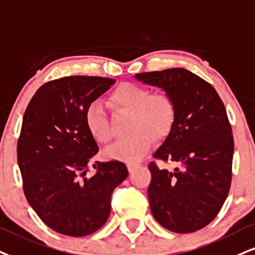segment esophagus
Segmentation results:
<instances>
[{
    "instance_id": "obj_1",
    "label": "esophagus",
    "mask_w": 255,
    "mask_h": 255,
    "mask_svg": "<svg viewBox=\"0 0 255 255\" xmlns=\"http://www.w3.org/2000/svg\"><path fill=\"white\" fill-rule=\"evenodd\" d=\"M127 166H128V171H129V173H131L137 166H139V164H137V162H128Z\"/></svg>"
}]
</instances>
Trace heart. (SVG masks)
<instances>
[{
	"instance_id": "1",
	"label": "heart",
	"mask_w": 255,
	"mask_h": 255,
	"mask_svg": "<svg viewBox=\"0 0 255 255\" xmlns=\"http://www.w3.org/2000/svg\"><path fill=\"white\" fill-rule=\"evenodd\" d=\"M109 102L116 109L129 112L128 131L124 137L107 149L108 158L136 161L151 149L153 137L165 139L176 122V104L166 93H152L134 83H122L110 94ZM85 126L91 137L98 143H109L113 131L102 107L93 103L85 110Z\"/></svg>"
}]
</instances>
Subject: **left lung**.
<instances>
[{
  "instance_id": "1",
  "label": "left lung",
  "mask_w": 255,
  "mask_h": 255,
  "mask_svg": "<svg viewBox=\"0 0 255 255\" xmlns=\"http://www.w3.org/2000/svg\"><path fill=\"white\" fill-rule=\"evenodd\" d=\"M135 78L166 91L177 112L172 131L153 155L177 167L148 165L152 215L174 233L204 228L220 213L232 183L234 140L225 104L210 83L180 67Z\"/></svg>"
}]
</instances>
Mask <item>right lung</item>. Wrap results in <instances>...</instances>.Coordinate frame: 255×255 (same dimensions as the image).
<instances>
[{
    "instance_id": "add662e5",
    "label": "right lung",
    "mask_w": 255,
    "mask_h": 255,
    "mask_svg": "<svg viewBox=\"0 0 255 255\" xmlns=\"http://www.w3.org/2000/svg\"><path fill=\"white\" fill-rule=\"evenodd\" d=\"M115 81L69 76L41 85L24 112L17 140L23 192L54 232L85 236L108 220L112 194L128 176L124 162L95 161L98 146L87 129L85 110Z\"/></svg>"
}]
</instances>
